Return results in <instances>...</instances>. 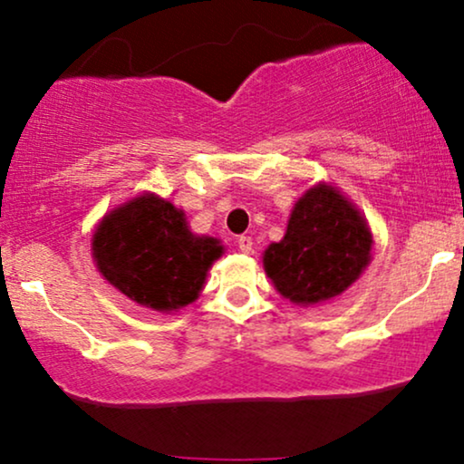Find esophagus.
I'll use <instances>...</instances> for the list:
<instances>
[{"label":"esophagus","instance_id":"obj_1","mask_svg":"<svg viewBox=\"0 0 464 464\" xmlns=\"http://www.w3.org/2000/svg\"><path fill=\"white\" fill-rule=\"evenodd\" d=\"M237 248L242 250V253H250V250H253V239H250L248 236H239L237 237Z\"/></svg>","mask_w":464,"mask_h":464}]
</instances>
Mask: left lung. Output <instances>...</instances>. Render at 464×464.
Instances as JSON below:
<instances>
[{"instance_id": "obj_1", "label": "left lung", "mask_w": 464, "mask_h": 464, "mask_svg": "<svg viewBox=\"0 0 464 464\" xmlns=\"http://www.w3.org/2000/svg\"><path fill=\"white\" fill-rule=\"evenodd\" d=\"M371 231L358 211L329 185L296 202L281 242L270 244L264 268L276 290L301 305L343 295L371 255Z\"/></svg>"}]
</instances>
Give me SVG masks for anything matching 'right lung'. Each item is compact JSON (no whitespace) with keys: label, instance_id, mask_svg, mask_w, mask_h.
I'll use <instances>...</instances> for the list:
<instances>
[{"label":"right lung","instance_id":"right-lung-1","mask_svg":"<svg viewBox=\"0 0 464 464\" xmlns=\"http://www.w3.org/2000/svg\"><path fill=\"white\" fill-rule=\"evenodd\" d=\"M220 255L218 239L191 236L183 214L157 196L115 209L93 236V257L104 279L159 312L194 301Z\"/></svg>","mask_w":464,"mask_h":464}]
</instances>
